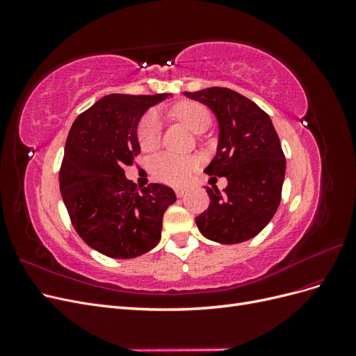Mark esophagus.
Here are the masks:
<instances>
[{
  "instance_id": "esophagus-1",
  "label": "esophagus",
  "mask_w": 356,
  "mask_h": 356,
  "mask_svg": "<svg viewBox=\"0 0 356 356\" xmlns=\"http://www.w3.org/2000/svg\"><path fill=\"white\" fill-rule=\"evenodd\" d=\"M187 190H188V188H186V187H178V188H175L177 196H178V197H182L184 195H187Z\"/></svg>"
}]
</instances>
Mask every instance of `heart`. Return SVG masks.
I'll return each mask as SVG.
<instances>
[{
	"mask_svg": "<svg viewBox=\"0 0 356 356\" xmlns=\"http://www.w3.org/2000/svg\"><path fill=\"white\" fill-rule=\"evenodd\" d=\"M172 115L184 122L196 134H202L211 126V113L204 105L195 101H184L172 108ZM161 138V120L157 113H147L138 127V141L143 149H154ZM197 166V159L186 154L161 153L152 161L153 175L166 184H182Z\"/></svg>",
	"mask_w": 356,
	"mask_h": 356,
	"instance_id": "heart-1",
	"label": "heart"
}]
</instances>
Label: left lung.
I'll use <instances>...</instances> for the list:
<instances>
[{
	"label": "left lung",
	"instance_id": "left-lung-1",
	"mask_svg": "<svg viewBox=\"0 0 356 356\" xmlns=\"http://www.w3.org/2000/svg\"><path fill=\"white\" fill-rule=\"evenodd\" d=\"M184 95L209 106L217 117V154L204 172L229 182L222 191L207 187L211 203L196 218L197 227L204 238L218 243L252 239L273 218L285 178V156L270 117L227 88Z\"/></svg>",
	"mask_w": 356,
	"mask_h": 356
}]
</instances>
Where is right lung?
<instances>
[{"label":"right lung","instance_id":"1","mask_svg":"<svg viewBox=\"0 0 356 356\" xmlns=\"http://www.w3.org/2000/svg\"><path fill=\"white\" fill-rule=\"evenodd\" d=\"M169 95L104 96L71 126L59 170L60 195L75 232L106 257L135 258L153 250L163 213L177 200L163 184L138 190L123 169L141 153V117Z\"/></svg>","mask_w":356,"mask_h":356}]
</instances>
